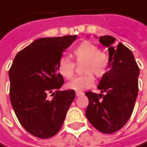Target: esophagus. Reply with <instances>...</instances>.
<instances>
[{
  "label": "esophagus",
  "mask_w": 147,
  "mask_h": 147,
  "mask_svg": "<svg viewBox=\"0 0 147 147\" xmlns=\"http://www.w3.org/2000/svg\"><path fill=\"white\" fill-rule=\"evenodd\" d=\"M76 96H80L83 95V92H76Z\"/></svg>",
  "instance_id": "34e87169"
}]
</instances>
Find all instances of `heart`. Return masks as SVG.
I'll list each match as a JSON object with an SVG mask.
<instances>
[{
  "mask_svg": "<svg viewBox=\"0 0 147 147\" xmlns=\"http://www.w3.org/2000/svg\"><path fill=\"white\" fill-rule=\"evenodd\" d=\"M73 56L76 63H84L82 72L85 75L74 78L67 84V88L76 92H82L94 84L95 75L101 78L107 73L109 59L107 55L100 52L99 47L89 41H84L74 49ZM57 71L67 80L75 73V63L67 58H62L57 67Z\"/></svg>",
  "mask_w": 147,
  "mask_h": 147,
  "instance_id": "heart-1",
  "label": "heart"
}]
</instances>
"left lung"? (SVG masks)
<instances>
[{
  "label": "left lung",
  "mask_w": 147,
  "mask_h": 147,
  "mask_svg": "<svg viewBox=\"0 0 147 147\" xmlns=\"http://www.w3.org/2000/svg\"><path fill=\"white\" fill-rule=\"evenodd\" d=\"M115 40L109 35L99 38V42L109 49V70L97 87L101 93H85L89 100L87 118L104 134H113L126 124L138 92L139 67L132 51L121 42L113 46Z\"/></svg>",
  "instance_id": "obj_1"
}]
</instances>
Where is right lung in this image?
Returning <instances> with one entry per match:
<instances>
[{
	"instance_id": "add662e5",
	"label": "right lung",
	"mask_w": 147,
	"mask_h": 147,
	"mask_svg": "<svg viewBox=\"0 0 147 147\" xmlns=\"http://www.w3.org/2000/svg\"><path fill=\"white\" fill-rule=\"evenodd\" d=\"M76 38L35 40L17 54L9 69L11 105L23 128L37 138H49L59 131L76 96L74 90H59L64 80L57 67Z\"/></svg>"
}]
</instances>
